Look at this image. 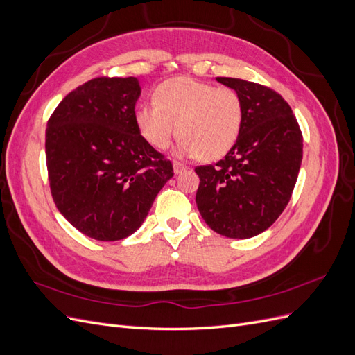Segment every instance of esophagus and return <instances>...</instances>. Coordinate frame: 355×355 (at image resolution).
I'll use <instances>...</instances> for the list:
<instances>
[{
    "label": "esophagus",
    "instance_id": "obj_1",
    "mask_svg": "<svg viewBox=\"0 0 355 355\" xmlns=\"http://www.w3.org/2000/svg\"><path fill=\"white\" fill-rule=\"evenodd\" d=\"M184 170H187V166L180 164V163H178V161H175V163H173V171H175V175H180Z\"/></svg>",
    "mask_w": 355,
    "mask_h": 355
}]
</instances>
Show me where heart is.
<instances>
[{"label":"heart","instance_id":"obj_1","mask_svg":"<svg viewBox=\"0 0 355 355\" xmlns=\"http://www.w3.org/2000/svg\"><path fill=\"white\" fill-rule=\"evenodd\" d=\"M135 123L145 141L161 151L179 135L182 155L214 161L239 141L243 102L231 89L176 77L158 85L155 103L137 106Z\"/></svg>","mask_w":355,"mask_h":355}]
</instances>
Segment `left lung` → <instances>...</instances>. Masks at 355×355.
<instances>
[{
  "instance_id": "8db88e82",
  "label": "left lung",
  "mask_w": 355,
  "mask_h": 355,
  "mask_svg": "<svg viewBox=\"0 0 355 355\" xmlns=\"http://www.w3.org/2000/svg\"><path fill=\"white\" fill-rule=\"evenodd\" d=\"M243 102L237 144L216 166L196 168L197 207L228 239H252L278 219L292 197L302 163V133L288 103L265 85L218 77Z\"/></svg>"
}]
</instances>
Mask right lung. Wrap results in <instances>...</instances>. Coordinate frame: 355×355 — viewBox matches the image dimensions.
Returning a JSON list of instances; mask_svg holds the SVG:
<instances>
[{
  "instance_id": "1",
  "label": "right lung",
  "mask_w": 355,
  "mask_h": 355,
  "mask_svg": "<svg viewBox=\"0 0 355 355\" xmlns=\"http://www.w3.org/2000/svg\"><path fill=\"white\" fill-rule=\"evenodd\" d=\"M137 78H94L63 99L46 130L51 196L73 228L98 241L136 232L173 178L135 123Z\"/></svg>"
}]
</instances>
